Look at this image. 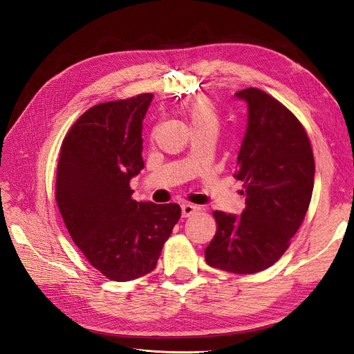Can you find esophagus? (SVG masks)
<instances>
[{
	"mask_svg": "<svg viewBox=\"0 0 354 354\" xmlns=\"http://www.w3.org/2000/svg\"><path fill=\"white\" fill-rule=\"evenodd\" d=\"M180 209H182V216L188 218V216L194 215L199 208L196 205H192V203H182Z\"/></svg>",
	"mask_w": 354,
	"mask_h": 354,
	"instance_id": "1",
	"label": "esophagus"
}]
</instances>
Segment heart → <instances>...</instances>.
I'll list each match as a JSON object with an SVG mask.
<instances>
[{"mask_svg":"<svg viewBox=\"0 0 354 354\" xmlns=\"http://www.w3.org/2000/svg\"><path fill=\"white\" fill-rule=\"evenodd\" d=\"M185 115H187L191 130H199V129L218 130V126H219L218 111L212 104V102L207 97L201 96L189 102L187 107H185Z\"/></svg>","mask_w":354,"mask_h":354,"instance_id":"1","label":"heart"}]
</instances>
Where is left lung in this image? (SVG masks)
<instances>
[{
  "label": "left lung",
  "instance_id": "obj_1",
  "mask_svg": "<svg viewBox=\"0 0 354 354\" xmlns=\"http://www.w3.org/2000/svg\"><path fill=\"white\" fill-rule=\"evenodd\" d=\"M235 97L248 107L234 174L244 182L245 209L214 212L216 234L205 259L222 271L254 274L278 261L300 228L314 187V158L304 127L280 102L252 87Z\"/></svg>",
  "mask_w": 354,
  "mask_h": 354
}]
</instances>
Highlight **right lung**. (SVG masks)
<instances>
[{"label": "right lung", "instance_id": "1", "mask_svg": "<svg viewBox=\"0 0 354 354\" xmlns=\"http://www.w3.org/2000/svg\"><path fill=\"white\" fill-rule=\"evenodd\" d=\"M152 93L93 106L63 140L55 201L87 261L115 281L155 270L180 218L178 203L132 199L130 179L143 169L142 122Z\"/></svg>", "mask_w": 354, "mask_h": 354}]
</instances>
